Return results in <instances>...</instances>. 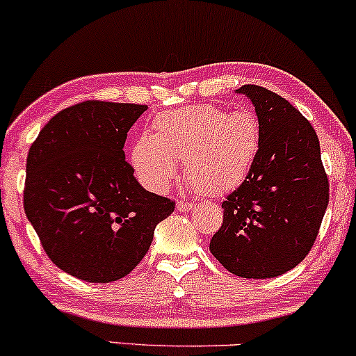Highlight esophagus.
<instances>
[{
  "mask_svg": "<svg viewBox=\"0 0 356 356\" xmlns=\"http://www.w3.org/2000/svg\"><path fill=\"white\" fill-rule=\"evenodd\" d=\"M192 207H194V204L189 202V201H179L177 202V209L179 211H191Z\"/></svg>",
  "mask_w": 356,
  "mask_h": 356,
  "instance_id": "1",
  "label": "esophagus"
}]
</instances>
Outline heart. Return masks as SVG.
<instances>
[{
	"mask_svg": "<svg viewBox=\"0 0 356 356\" xmlns=\"http://www.w3.org/2000/svg\"><path fill=\"white\" fill-rule=\"evenodd\" d=\"M259 142L252 113L231 112L211 104L191 105L154 118L152 134H144L130 150L142 182L162 192L184 162L187 182L204 195H218L238 186L248 174Z\"/></svg>",
	"mask_w": 356,
	"mask_h": 356,
	"instance_id": "b5f03b06",
	"label": "heart"
}]
</instances>
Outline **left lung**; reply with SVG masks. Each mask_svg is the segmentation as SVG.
<instances>
[{
	"label": "left lung",
	"instance_id": "1",
	"mask_svg": "<svg viewBox=\"0 0 356 356\" xmlns=\"http://www.w3.org/2000/svg\"><path fill=\"white\" fill-rule=\"evenodd\" d=\"M254 104L259 142L246 177L222 201V226L209 249L232 275H284L312 251L330 201L313 125L271 90L243 85Z\"/></svg>",
	"mask_w": 356,
	"mask_h": 356
}]
</instances>
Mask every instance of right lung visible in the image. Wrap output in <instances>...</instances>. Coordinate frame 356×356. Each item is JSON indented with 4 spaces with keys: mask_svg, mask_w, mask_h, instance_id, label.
I'll return each mask as SVG.
<instances>
[{
    "mask_svg": "<svg viewBox=\"0 0 356 356\" xmlns=\"http://www.w3.org/2000/svg\"><path fill=\"white\" fill-rule=\"evenodd\" d=\"M147 105L85 100L40 130L26 157L23 204L47 256L61 271L112 283L149 251L172 199L145 191L125 161L130 127Z\"/></svg>",
    "mask_w": 356,
    "mask_h": 356,
    "instance_id": "right-lung-1",
    "label": "right lung"
}]
</instances>
